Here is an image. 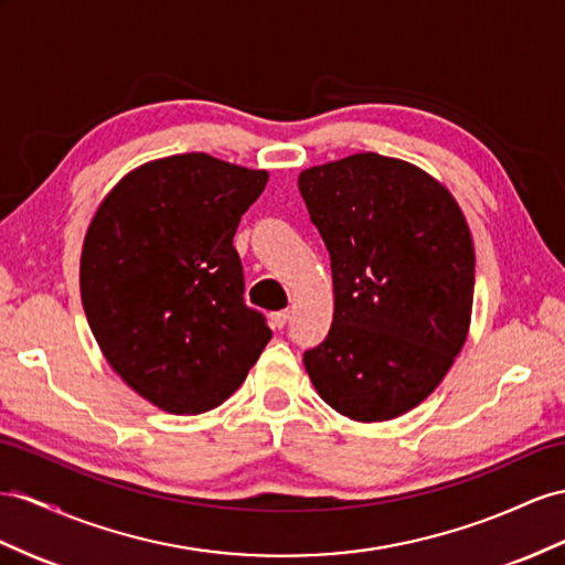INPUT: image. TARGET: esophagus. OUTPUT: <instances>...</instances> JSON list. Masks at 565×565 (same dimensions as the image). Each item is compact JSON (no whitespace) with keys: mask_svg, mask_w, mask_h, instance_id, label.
I'll list each match as a JSON object with an SVG mask.
<instances>
[{"mask_svg":"<svg viewBox=\"0 0 565 565\" xmlns=\"http://www.w3.org/2000/svg\"><path fill=\"white\" fill-rule=\"evenodd\" d=\"M288 317H291V312H288V310L274 312V315H271V324L277 327V329H284V327H286V322H288Z\"/></svg>","mask_w":565,"mask_h":565,"instance_id":"esophagus-1","label":"esophagus"}]
</instances>
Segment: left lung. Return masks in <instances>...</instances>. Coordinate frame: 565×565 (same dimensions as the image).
I'll return each instance as SVG.
<instances>
[{
	"label": "left lung",
	"mask_w": 565,
	"mask_h": 565,
	"mask_svg": "<svg viewBox=\"0 0 565 565\" xmlns=\"http://www.w3.org/2000/svg\"><path fill=\"white\" fill-rule=\"evenodd\" d=\"M300 195L331 259L334 320L302 353L331 408L382 423L423 403L468 337L475 248L458 202L374 152L306 169Z\"/></svg>",
	"instance_id": "8db88e82"
}]
</instances>
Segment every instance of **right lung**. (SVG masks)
Segmentation results:
<instances>
[{"instance_id": "right-lung-1", "label": "right lung", "mask_w": 565, "mask_h": 565, "mask_svg": "<svg viewBox=\"0 0 565 565\" xmlns=\"http://www.w3.org/2000/svg\"><path fill=\"white\" fill-rule=\"evenodd\" d=\"M267 171L202 152L142 164L93 216L81 298L107 363L173 415L216 408L271 339L245 306L234 236Z\"/></svg>"}]
</instances>
